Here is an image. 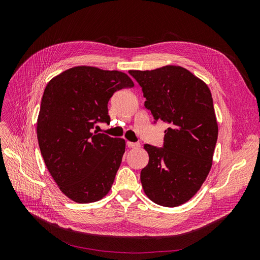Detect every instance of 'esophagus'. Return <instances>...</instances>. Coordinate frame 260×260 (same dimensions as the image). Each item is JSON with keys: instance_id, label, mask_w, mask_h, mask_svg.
I'll return each mask as SVG.
<instances>
[{"instance_id": "obj_1", "label": "esophagus", "mask_w": 260, "mask_h": 260, "mask_svg": "<svg viewBox=\"0 0 260 260\" xmlns=\"http://www.w3.org/2000/svg\"><path fill=\"white\" fill-rule=\"evenodd\" d=\"M127 146L129 147V148H138V147H140V143H138V142H127Z\"/></svg>"}]
</instances>
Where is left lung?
<instances>
[{
  "label": "left lung",
  "instance_id": "8db88e82",
  "mask_svg": "<svg viewBox=\"0 0 260 260\" xmlns=\"http://www.w3.org/2000/svg\"><path fill=\"white\" fill-rule=\"evenodd\" d=\"M129 74L142 88L154 123L169 125L162 147L144 145L149 159L141 171V183L154 203L179 206L200 190L211 168L218 124L210 90L180 66Z\"/></svg>",
  "mask_w": 260,
  "mask_h": 260
}]
</instances>
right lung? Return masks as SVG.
Returning a JSON list of instances; mask_svg holds the SVG:
<instances>
[{"label": "right lung", "mask_w": 260, "mask_h": 260, "mask_svg": "<svg viewBox=\"0 0 260 260\" xmlns=\"http://www.w3.org/2000/svg\"><path fill=\"white\" fill-rule=\"evenodd\" d=\"M133 85L124 73L90 66L67 69L46 85L38 142L54 181L74 202H96L112 188L125 142L93 129L111 121L107 104L113 94Z\"/></svg>", "instance_id": "add662e5"}]
</instances>
